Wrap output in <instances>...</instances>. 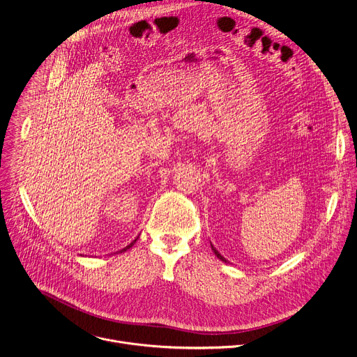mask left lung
Returning a JSON list of instances; mask_svg holds the SVG:
<instances>
[{
	"mask_svg": "<svg viewBox=\"0 0 357 357\" xmlns=\"http://www.w3.org/2000/svg\"><path fill=\"white\" fill-rule=\"evenodd\" d=\"M211 250H213V252L217 255V258H218V259H221L222 262H227V259H225V258H224V257H222V255H221V254L214 248V245H213V244H211Z\"/></svg>",
	"mask_w": 357,
	"mask_h": 357,
	"instance_id": "1",
	"label": "left lung"
}]
</instances>
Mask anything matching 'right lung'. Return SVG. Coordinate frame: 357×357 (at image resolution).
Returning <instances> with one entry per match:
<instances>
[{"instance_id": "1", "label": "right lung", "mask_w": 357, "mask_h": 357, "mask_svg": "<svg viewBox=\"0 0 357 357\" xmlns=\"http://www.w3.org/2000/svg\"><path fill=\"white\" fill-rule=\"evenodd\" d=\"M135 243H136V240H135V241H133V243H130V244H129V245H128V247H126V248H123V250H122V251H121V252H125V251H128V250H129V248H130V247H133V244H135Z\"/></svg>"}]
</instances>
